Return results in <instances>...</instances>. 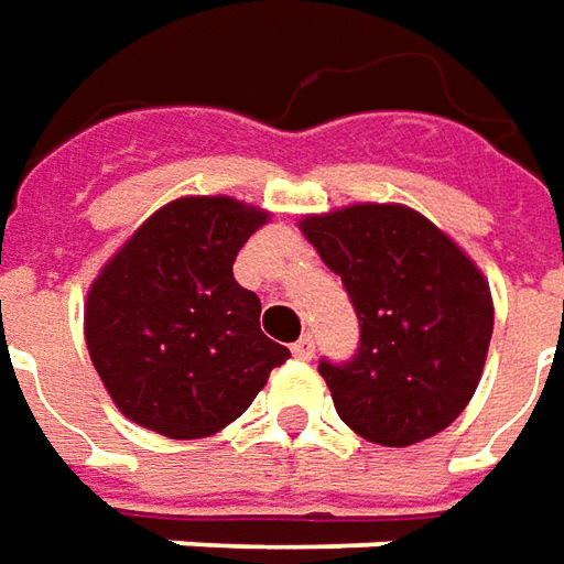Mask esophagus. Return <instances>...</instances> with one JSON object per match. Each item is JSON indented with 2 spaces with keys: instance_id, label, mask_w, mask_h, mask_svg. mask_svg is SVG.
Here are the masks:
<instances>
[{
  "instance_id": "1",
  "label": "esophagus",
  "mask_w": 564,
  "mask_h": 564,
  "mask_svg": "<svg viewBox=\"0 0 564 564\" xmlns=\"http://www.w3.org/2000/svg\"><path fill=\"white\" fill-rule=\"evenodd\" d=\"M291 352H294V359H304V362H310V359H313V352H316V340H313L310 334H304V337L291 347Z\"/></svg>"
}]
</instances>
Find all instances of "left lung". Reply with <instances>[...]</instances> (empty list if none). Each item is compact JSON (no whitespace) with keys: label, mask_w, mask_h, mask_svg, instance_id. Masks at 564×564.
<instances>
[{"label":"left lung","mask_w":564,"mask_h":564,"mask_svg":"<svg viewBox=\"0 0 564 564\" xmlns=\"http://www.w3.org/2000/svg\"><path fill=\"white\" fill-rule=\"evenodd\" d=\"M297 227L340 275L362 328L347 365L319 362L340 421L387 448L442 433L482 380L495 332L482 270L399 202H356Z\"/></svg>","instance_id":"left-lung-1"}]
</instances>
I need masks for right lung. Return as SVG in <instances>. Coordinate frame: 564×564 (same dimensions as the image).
Returning a JSON list of instances; mask_svg holds the SVG:
<instances>
[{"label": "right lung", "mask_w": 564, "mask_h": 564, "mask_svg": "<svg viewBox=\"0 0 564 564\" xmlns=\"http://www.w3.org/2000/svg\"><path fill=\"white\" fill-rule=\"evenodd\" d=\"M270 212L232 196L162 205L85 297V344L116 408L169 438L220 433L291 352L260 332V301L232 260Z\"/></svg>", "instance_id": "add662e5"}]
</instances>
